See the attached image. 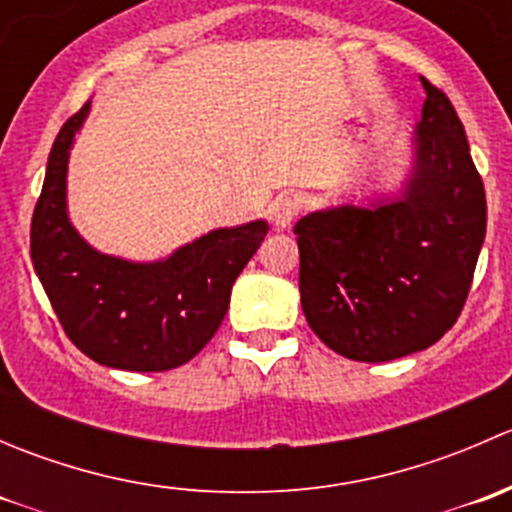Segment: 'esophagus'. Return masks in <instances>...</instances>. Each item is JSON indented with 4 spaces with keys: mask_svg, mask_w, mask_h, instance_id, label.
Returning a JSON list of instances; mask_svg holds the SVG:
<instances>
[{
    "mask_svg": "<svg viewBox=\"0 0 512 512\" xmlns=\"http://www.w3.org/2000/svg\"><path fill=\"white\" fill-rule=\"evenodd\" d=\"M267 215H270V220L277 227H289L294 215H297V203L289 195H277L270 203V208H267Z\"/></svg>",
    "mask_w": 512,
    "mask_h": 512,
    "instance_id": "1",
    "label": "esophagus"
}]
</instances>
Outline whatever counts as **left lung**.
<instances>
[{
	"mask_svg": "<svg viewBox=\"0 0 512 512\" xmlns=\"http://www.w3.org/2000/svg\"><path fill=\"white\" fill-rule=\"evenodd\" d=\"M423 81L411 168L394 195L294 225L312 332L354 361H391L456 324L485 240V190L448 96Z\"/></svg>",
	"mask_w": 512,
	"mask_h": 512,
	"instance_id": "8db88e82",
	"label": "left lung"
}]
</instances>
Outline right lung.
I'll list each match as a JSON object with an SVG mask.
<instances>
[{
  "instance_id": "obj_1",
  "label": "right lung",
  "mask_w": 512,
  "mask_h": 512,
  "mask_svg": "<svg viewBox=\"0 0 512 512\" xmlns=\"http://www.w3.org/2000/svg\"><path fill=\"white\" fill-rule=\"evenodd\" d=\"M91 101L61 126L32 218V262L66 337L96 364L168 371L193 359L223 324L230 292L270 225L218 227L156 262L103 255L66 208L74 136Z\"/></svg>"
}]
</instances>
